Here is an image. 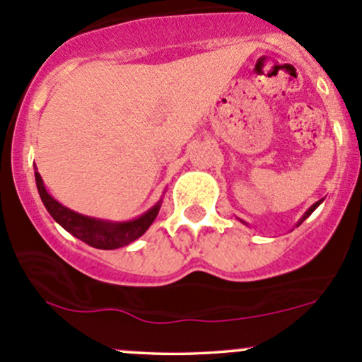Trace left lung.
<instances>
[{
    "instance_id": "left-lung-1",
    "label": "left lung",
    "mask_w": 362,
    "mask_h": 362,
    "mask_svg": "<svg viewBox=\"0 0 362 362\" xmlns=\"http://www.w3.org/2000/svg\"><path fill=\"white\" fill-rule=\"evenodd\" d=\"M322 201H323V199H322ZM322 201H317V202H315V204H313V206H311V207H310V209H308V211H306V213H305V214H303V218L300 219V223H298V226H300V224H301L303 221H305V219H306V218H308V216H310L311 213H313V211H315V209H317V207H318L320 204H322Z\"/></svg>"
}]
</instances>
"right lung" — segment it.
<instances>
[{
	"label": "right lung",
	"instance_id": "obj_1",
	"mask_svg": "<svg viewBox=\"0 0 362 362\" xmlns=\"http://www.w3.org/2000/svg\"><path fill=\"white\" fill-rule=\"evenodd\" d=\"M35 184L45 209L52 216L54 221L59 223L68 233L76 236L78 240H81V242L93 248H100V250H115V248L126 247V245L138 240L151 226L161 207V201H158L151 209L141 214L139 218L131 219V221L112 223L105 221V219L90 218V216L74 213V211L59 204L45 190L42 177H40L39 172H35Z\"/></svg>",
	"mask_w": 362,
	"mask_h": 362
}]
</instances>
